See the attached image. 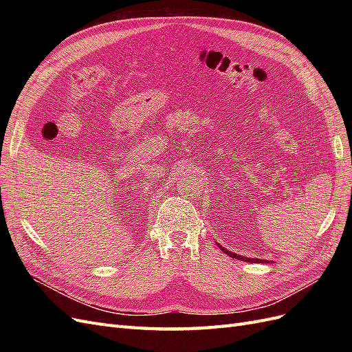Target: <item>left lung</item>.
I'll return each instance as SVG.
<instances>
[{
	"label": "left lung",
	"mask_w": 352,
	"mask_h": 352,
	"mask_svg": "<svg viewBox=\"0 0 352 352\" xmlns=\"http://www.w3.org/2000/svg\"><path fill=\"white\" fill-rule=\"evenodd\" d=\"M217 247L223 251V252H226L229 257H232V258H236V260H242V261H248V263H261V260H258V258H248V257H242V255H238V254H235V252H232V251H229V250H226L225 247H221L220 243H217ZM264 261V260H263Z\"/></svg>",
	"instance_id": "8db88e82"
}]
</instances>
